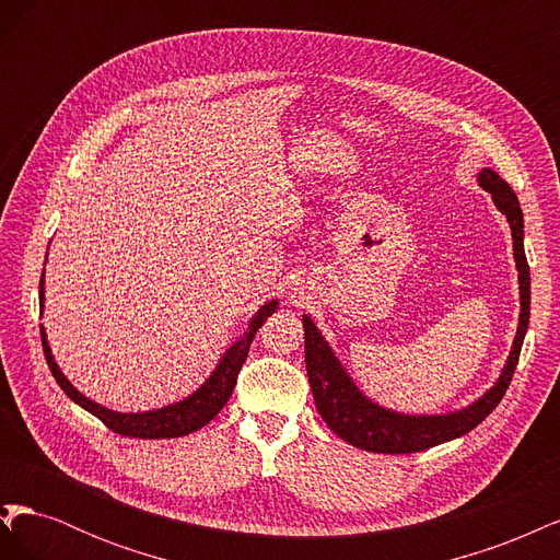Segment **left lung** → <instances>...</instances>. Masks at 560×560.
I'll return each instance as SVG.
<instances>
[{
    "instance_id": "8db88e82",
    "label": "left lung",
    "mask_w": 560,
    "mask_h": 560,
    "mask_svg": "<svg viewBox=\"0 0 560 560\" xmlns=\"http://www.w3.org/2000/svg\"><path fill=\"white\" fill-rule=\"evenodd\" d=\"M479 186L493 196L498 210L512 226L514 259L518 268L521 315L514 346L498 383L483 397L471 401L467 409L444 416H406L378 406L360 393V387L346 374L336 360L329 343L322 338L313 319L303 315V338H306V371L313 389V399L322 420L343 439V442L369 453H418L439 446L451 439L463 436L479 425L504 397L506 387L518 364V354L530 322V268L523 249V212L514 189L495 171L483 167Z\"/></svg>"
}]
</instances>
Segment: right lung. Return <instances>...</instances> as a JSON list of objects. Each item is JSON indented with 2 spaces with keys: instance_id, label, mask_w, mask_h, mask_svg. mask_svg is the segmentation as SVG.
Wrapping results in <instances>:
<instances>
[{
  "instance_id": "1",
  "label": "right lung",
  "mask_w": 560,
  "mask_h": 560,
  "mask_svg": "<svg viewBox=\"0 0 560 560\" xmlns=\"http://www.w3.org/2000/svg\"><path fill=\"white\" fill-rule=\"evenodd\" d=\"M39 306L44 308V273L39 280ZM278 308V301H268L257 311L249 319L247 331L235 341L226 352L224 358L219 360L217 369L212 371V376L202 383L194 395H189L186 399L163 406V409L156 411H144V413H118L112 409H105V406L95 404L93 399L83 397L79 389L65 378V374L60 371V366L56 364L54 354H50L46 334L42 327V346H44V358L48 362L50 374L58 381V385L62 387V393L70 397L72 401H77L81 409H86L89 413H93L95 418H100L105 425L124 436H132V439H173V436H184L191 434L196 430H200L208 422L224 409V404L229 401V397L233 395L235 381H238L241 366L245 364V358L249 352V346L254 341V334L259 331V327L266 322V317H270Z\"/></svg>"
}]
</instances>
